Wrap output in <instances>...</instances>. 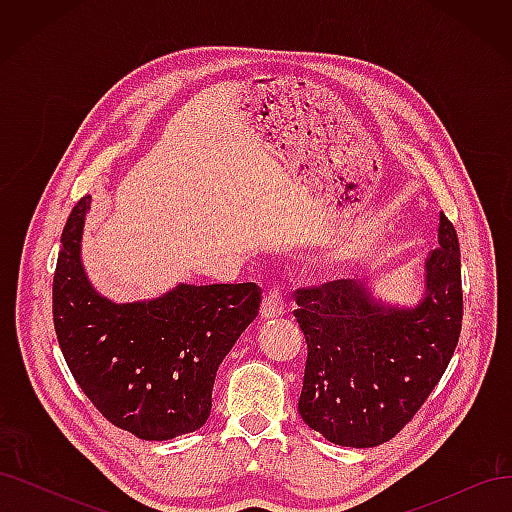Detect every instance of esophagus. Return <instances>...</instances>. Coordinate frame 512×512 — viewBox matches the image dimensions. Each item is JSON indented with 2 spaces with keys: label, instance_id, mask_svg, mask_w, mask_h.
<instances>
[{
  "label": "esophagus",
  "instance_id": "esophagus-1",
  "mask_svg": "<svg viewBox=\"0 0 512 512\" xmlns=\"http://www.w3.org/2000/svg\"><path fill=\"white\" fill-rule=\"evenodd\" d=\"M286 314V303L280 290H271L265 299H262L260 305V318L262 320H275L282 318Z\"/></svg>",
  "mask_w": 512,
  "mask_h": 512
}]
</instances>
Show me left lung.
I'll use <instances>...</instances> for the list:
<instances>
[{"mask_svg":"<svg viewBox=\"0 0 512 512\" xmlns=\"http://www.w3.org/2000/svg\"><path fill=\"white\" fill-rule=\"evenodd\" d=\"M438 245L414 305L350 280L299 290L294 318L307 342L299 414L329 442L369 448L391 440L440 382L463 314L459 241L444 213Z\"/></svg>","mask_w":512,"mask_h":512,"instance_id":"1","label":"left lung"}]
</instances>
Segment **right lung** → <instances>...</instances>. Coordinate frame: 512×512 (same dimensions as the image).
<instances>
[{
    "label": "right lung",
    "instance_id": "add662e5",
    "mask_svg": "<svg viewBox=\"0 0 512 512\" xmlns=\"http://www.w3.org/2000/svg\"><path fill=\"white\" fill-rule=\"evenodd\" d=\"M91 196L61 232L53 322L64 359L102 416L141 440H173L207 423L218 367L258 316L256 284H179L149 301L115 303L83 265Z\"/></svg>",
    "mask_w": 512,
    "mask_h": 512
}]
</instances>
